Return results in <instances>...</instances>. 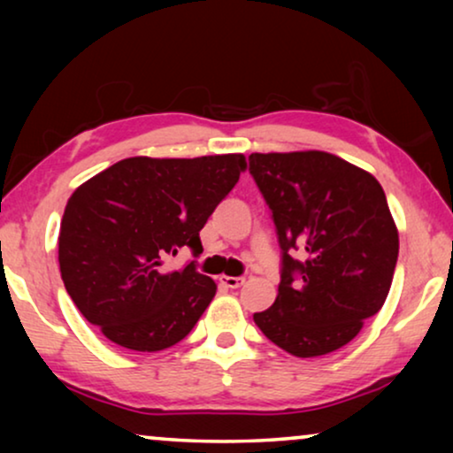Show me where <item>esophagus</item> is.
Wrapping results in <instances>:
<instances>
[{
    "label": "esophagus",
    "instance_id": "esophagus-1",
    "mask_svg": "<svg viewBox=\"0 0 453 453\" xmlns=\"http://www.w3.org/2000/svg\"><path fill=\"white\" fill-rule=\"evenodd\" d=\"M220 282L225 284L226 288H239L245 284L243 276H220Z\"/></svg>",
    "mask_w": 453,
    "mask_h": 453
}]
</instances>
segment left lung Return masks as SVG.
<instances>
[{
	"instance_id": "8db88e82",
	"label": "left lung",
	"mask_w": 453,
	"mask_h": 453,
	"mask_svg": "<svg viewBox=\"0 0 453 453\" xmlns=\"http://www.w3.org/2000/svg\"><path fill=\"white\" fill-rule=\"evenodd\" d=\"M250 173L282 250L274 305L253 321L295 357L342 349L383 307L398 262V228L380 181L321 150L253 152Z\"/></svg>"
}]
</instances>
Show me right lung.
Listing matches in <instances>:
<instances>
[{
	"label": "right lung",
	"mask_w": 453,
	"mask_h": 453,
	"mask_svg": "<svg viewBox=\"0 0 453 453\" xmlns=\"http://www.w3.org/2000/svg\"><path fill=\"white\" fill-rule=\"evenodd\" d=\"M247 169L243 154L123 158L80 185L59 228V270L80 313L111 342L157 352L181 342L216 295L196 270L166 272Z\"/></svg>",
	"instance_id": "1"
}]
</instances>
